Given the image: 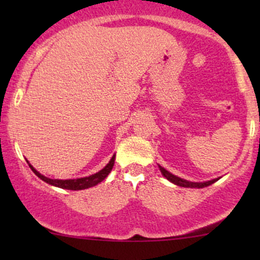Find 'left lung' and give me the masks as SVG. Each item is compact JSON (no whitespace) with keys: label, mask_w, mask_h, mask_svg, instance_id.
Segmentation results:
<instances>
[{"label":"left lung","mask_w":260,"mask_h":260,"mask_svg":"<svg viewBox=\"0 0 260 260\" xmlns=\"http://www.w3.org/2000/svg\"><path fill=\"white\" fill-rule=\"evenodd\" d=\"M159 169L161 171V174L165 178H168L170 182H172V183L176 184V186H180V187H186V188H204V187H208L210 186V184L215 183V182L219 180V178H214V180L211 181H207V182H190V181H187V180H183V178L178 177V176H175L172 175L171 172H169L168 170H165L162 168V166L159 165Z\"/></svg>","instance_id":"left-lung-1"}]
</instances>
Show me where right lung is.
<instances>
[{
	"mask_svg": "<svg viewBox=\"0 0 260 260\" xmlns=\"http://www.w3.org/2000/svg\"><path fill=\"white\" fill-rule=\"evenodd\" d=\"M115 156H116V155L113 154V156L111 157V160L109 161V164H107V165L103 170H100L99 172H96V174H94V175L88 176V177L77 178V180H52V178L45 177L44 175H41L40 172L37 171V170L32 168L30 164H29V161H26V162H28L29 166H30L31 171L34 172V174L37 175L39 178H41V180H43L44 182H46V183L51 184V186L58 187V188H63V189L80 190V189H86V188L96 186V184L100 183L101 181L105 180V178L107 177V176H109V174L111 172V170L113 168V164H115Z\"/></svg>",
	"mask_w": 260,
	"mask_h": 260,
	"instance_id": "1",
	"label": "right lung"
}]
</instances>
